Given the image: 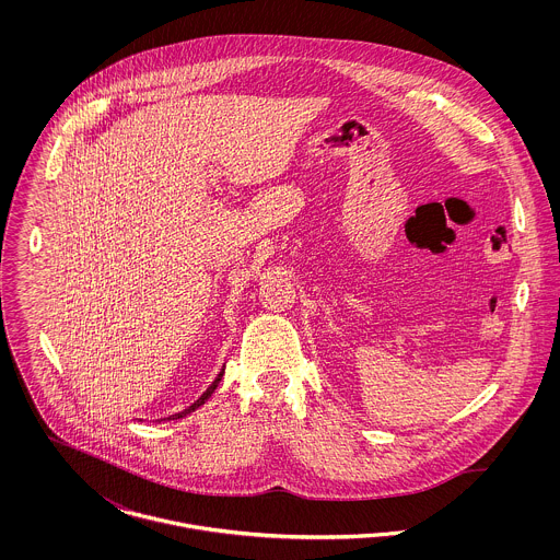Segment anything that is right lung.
<instances>
[{
	"mask_svg": "<svg viewBox=\"0 0 560 560\" xmlns=\"http://www.w3.org/2000/svg\"><path fill=\"white\" fill-rule=\"evenodd\" d=\"M224 369H226V366H222V371H220V373H218V377H215V380H213V384H211V386H209V388H207V390H205V393H202V397H200V399L194 400V402H191V405H189V407H185V409H183V411H178V413H174V416H167V418H165V420H178V418H185V416H187V413H191V411H196V409H198V407H200V405H205V402H207V400H209V397H211V395H213V393H215V388H218V384H220V382H222V377H224Z\"/></svg>",
	"mask_w": 560,
	"mask_h": 560,
	"instance_id": "1",
	"label": "right lung"
}]
</instances>
